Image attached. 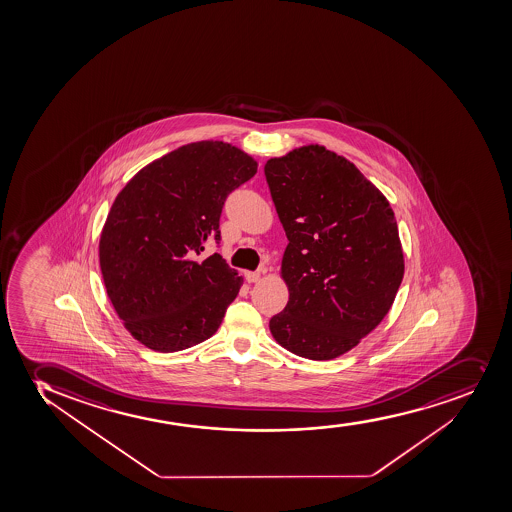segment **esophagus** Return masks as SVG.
<instances>
[{
    "label": "esophagus",
    "mask_w": 512,
    "mask_h": 512,
    "mask_svg": "<svg viewBox=\"0 0 512 512\" xmlns=\"http://www.w3.org/2000/svg\"><path fill=\"white\" fill-rule=\"evenodd\" d=\"M248 284H257L260 281V272H247L245 274Z\"/></svg>",
    "instance_id": "esophagus-1"
}]
</instances>
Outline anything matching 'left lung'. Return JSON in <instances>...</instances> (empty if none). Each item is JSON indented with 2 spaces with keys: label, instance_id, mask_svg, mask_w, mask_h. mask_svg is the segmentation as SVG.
<instances>
[{
  "label": "left lung",
  "instance_id": "left-lung-1",
  "mask_svg": "<svg viewBox=\"0 0 512 512\" xmlns=\"http://www.w3.org/2000/svg\"><path fill=\"white\" fill-rule=\"evenodd\" d=\"M264 171L289 240V301L270 333L297 357H340L380 325L401 286L394 211L355 164L318 143L267 160Z\"/></svg>",
  "mask_w": 512,
  "mask_h": 512
}]
</instances>
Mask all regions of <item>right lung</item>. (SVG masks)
<instances>
[{
	"mask_svg": "<svg viewBox=\"0 0 512 512\" xmlns=\"http://www.w3.org/2000/svg\"><path fill=\"white\" fill-rule=\"evenodd\" d=\"M257 160L231 143H187L127 182L99 238L106 292L130 335L154 352H179L220 328L243 279L220 253L226 196L257 172Z\"/></svg>",
	"mask_w": 512,
	"mask_h": 512,
	"instance_id": "1",
	"label": "right lung"
}]
</instances>
